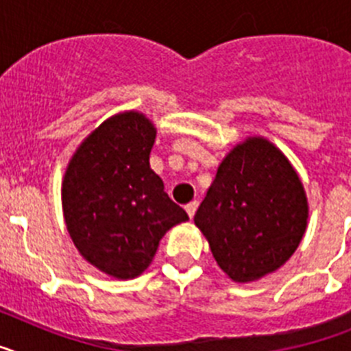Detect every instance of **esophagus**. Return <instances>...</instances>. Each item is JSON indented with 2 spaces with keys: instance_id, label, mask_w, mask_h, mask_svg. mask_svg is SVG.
<instances>
[{
  "instance_id": "1",
  "label": "esophagus",
  "mask_w": 351,
  "mask_h": 351,
  "mask_svg": "<svg viewBox=\"0 0 351 351\" xmlns=\"http://www.w3.org/2000/svg\"><path fill=\"white\" fill-rule=\"evenodd\" d=\"M197 207H198V200H193V202H190V204H186V213H188V216H190V218H193L195 216V213H197Z\"/></svg>"
}]
</instances>
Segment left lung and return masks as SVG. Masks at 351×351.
Masks as SVG:
<instances>
[{"label": "left lung", "instance_id": "left-lung-1", "mask_svg": "<svg viewBox=\"0 0 351 351\" xmlns=\"http://www.w3.org/2000/svg\"><path fill=\"white\" fill-rule=\"evenodd\" d=\"M308 223L302 182L265 138H247L221 161L195 214L213 256L234 281H255L280 269Z\"/></svg>", "mask_w": 351, "mask_h": 351}]
</instances>
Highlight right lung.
<instances>
[{
	"instance_id": "add662e5",
	"label": "right lung",
	"mask_w": 351,
	"mask_h": 351,
	"mask_svg": "<svg viewBox=\"0 0 351 351\" xmlns=\"http://www.w3.org/2000/svg\"><path fill=\"white\" fill-rule=\"evenodd\" d=\"M154 137L142 114H117L82 142L64 173L71 241L89 263L117 280L142 274L165 232L188 219L149 167Z\"/></svg>"
}]
</instances>
